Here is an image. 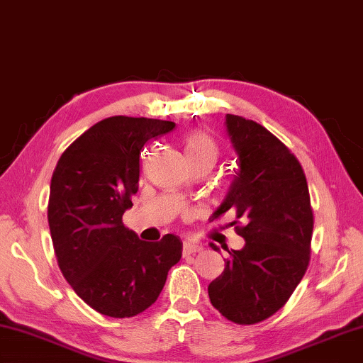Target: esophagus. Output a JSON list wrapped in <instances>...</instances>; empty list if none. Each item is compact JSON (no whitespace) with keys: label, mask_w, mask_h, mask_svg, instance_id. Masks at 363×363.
Returning a JSON list of instances; mask_svg holds the SVG:
<instances>
[{"label":"esophagus","mask_w":363,"mask_h":363,"mask_svg":"<svg viewBox=\"0 0 363 363\" xmlns=\"http://www.w3.org/2000/svg\"><path fill=\"white\" fill-rule=\"evenodd\" d=\"M200 250H201V246L195 245V242H192V241H186V242H184V246H182V254L186 257L200 252Z\"/></svg>","instance_id":"1"}]
</instances>
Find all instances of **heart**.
Listing matches in <instances>:
<instances>
[{
	"mask_svg": "<svg viewBox=\"0 0 363 363\" xmlns=\"http://www.w3.org/2000/svg\"><path fill=\"white\" fill-rule=\"evenodd\" d=\"M184 154H186L187 163L203 162L213 168L219 150H217L214 141L208 135L201 133V131H192L184 140Z\"/></svg>",
	"mask_w": 363,
	"mask_h": 363,
	"instance_id": "1",
	"label": "heart"
}]
</instances>
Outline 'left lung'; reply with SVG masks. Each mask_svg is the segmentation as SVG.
<instances>
[{"mask_svg":"<svg viewBox=\"0 0 363 363\" xmlns=\"http://www.w3.org/2000/svg\"><path fill=\"white\" fill-rule=\"evenodd\" d=\"M238 169L225 200L211 219L235 211L236 233L246 245L232 250L222 274L208 286L223 318L240 325L268 319L291 298L306 273L313 209L300 162L260 123L225 116ZM235 220L232 223H236ZM211 247L219 250L211 242Z\"/></svg>","mask_w":363,"mask_h":363,"instance_id":"8db88e82","label":"left lung"}]
</instances>
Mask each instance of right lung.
<instances>
[{
	"instance_id": "right-lung-1",
	"label": "right lung",
	"mask_w": 363,
	"mask_h": 363,
	"mask_svg": "<svg viewBox=\"0 0 363 363\" xmlns=\"http://www.w3.org/2000/svg\"><path fill=\"white\" fill-rule=\"evenodd\" d=\"M174 127L108 117L65 150L52 174L48 219L58 267L74 292L109 318H133L154 305L181 260L179 236L147 242L122 222L138 192L144 146Z\"/></svg>"
}]
</instances>
